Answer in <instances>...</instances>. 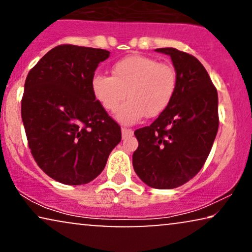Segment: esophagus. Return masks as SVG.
Returning a JSON list of instances; mask_svg holds the SVG:
<instances>
[{"mask_svg": "<svg viewBox=\"0 0 252 252\" xmlns=\"http://www.w3.org/2000/svg\"><path fill=\"white\" fill-rule=\"evenodd\" d=\"M122 134H123V137L125 139V137H128L133 134V130L129 129V128H122Z\"/></svg>", "mask_w": 252, "mask_h": 252, "instance_id": "obj_1", "label": "esophagus"}]
</instances>
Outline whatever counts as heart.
I'll return each mask as SVG.
<instances>
[{
  "mask_svg": "<svg viewBox=\"0 0 252 252\" xmlns=\"http://www.w3.org/2000/svg\"><path fill=\"white\" fill-rule=\"evenodd\" d=\"M112 75L95 74L92 91L101 105L117 113L123 125H134L144 116L156 117L170 104L177 89V72L151 57L130 55L113 64Z\"/></svg>",
  "mask_w": 252,
  "mask_h": 252,
  "instance_id": "b5f03b06",
  "label": "heart"
}]
</instances>
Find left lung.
<instances>
[{"label": "left lung", "instance_id": "left-lung-1", "mask_svg": "<svg viewBox=\"0 0 252 252\" xmlns=\"http://www.w3.org/2000/svg\"><path fill=\"white\" fill-rule=\"evenodd\" d=\"M177 72V89L166 109L150 126L136 129L139 147L133 167L156 189L182 186L204 165L218 132V93L197 58L174 48H159Z\"/></svg>", "mask_w": 252, "mask_h": 252}]
</instances>
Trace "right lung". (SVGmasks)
Masks as SVG:
<instances>
[{
	"instance_id": "add662e5",
	"label": "right lung",
	"mask_w": 252,
	"mask_h": 252,
	"mask_svg": "<svg viewBox=\"0 0 252 252\" xmlns=\"http://www.w3.org/2000/svg\"><path fill=\"white\" fill-rule=\"evenodd\" d=\"M110 51L63 44L27 74L22 119L36 164L61 184L91 182L122 140L118 124L92 91V79Z\"/></svg>"
}]
</instances>
